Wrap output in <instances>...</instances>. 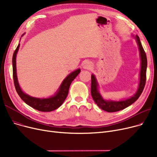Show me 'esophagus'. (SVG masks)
<instances>
[{"instance_id":"1","label":"esophagus","mask_w":157,"mask_h":157,"mask_svg":"<svg viewBox=\"0 0 157 157\" xmlns=\"http://www.w3.org/2000/svg\"><path fill=\"white\" fill-rule=\"evenodd\" d=\"M92 67V64L90 62H86L83 65V68L85 69H90Z\"/></svg>"}]
</instances>
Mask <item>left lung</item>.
Here are the masks:
<instances>
[{
	"label": "left lung",
	"instance_id": "1",
	"mask_svg": "<svg viewBox=\"0 0 157 157\" xmlns=\"http://www.w3.org/2000/svg\"><path fill=\"white\" fill-rule=\"evenodd\" d=\"M137 43L139 46L140 56H141V72H140V82L138 88L137 92L136 94L133 96L130 97L128 99L125 101L116 102V101H106L104 100L101 95H100L99 92H98L97 90V82L95 79L94 75H92L91 76V94L92 97L94 102L101 109L104 110L107 112L112 113V112H117L120 110H122L127 108L128 106L132 104L135 101H136L138 98L141 95L145 84H146V69H147V58L146 53L143 48L141 41H140L139 37L136 36V37Z\"/></svg>",
	"mask_w": 157,
	"mask_h": 157
}]
</instances>
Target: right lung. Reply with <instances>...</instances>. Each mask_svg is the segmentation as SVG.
Here are the masks:
<instances>
[{"label": "right lung", "mask_w": 157, "mask_h": 157, "mask_svg": "<svg viewBox=\"0 0 157 157\" xmlns=\"http://www.w3.org/2000/svg\"><path fill=\"white\" fill-rule=\"evenodd\" d=\"M20 47V44L18 45L17 48L14 52L13 56V81L14 84L16 88V92H17L18 95L20 97L21 99L25 102L27 104L30 105L34 109L42 111V112H49L52 111L59 107L63 104L65 99L67 97L69 89L72 81L76 78V77L78 75L81 70L78 69L75 71L71 73L68 76H67L59 88V90L55 94V96L48 98H38L30 97L25 94H24L19 86L18 81L16 76V53Z\"/></svg>", "instance_id": "add662e5"}]
</instances>
